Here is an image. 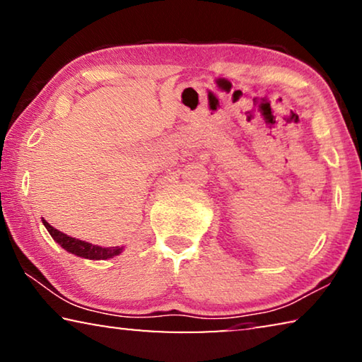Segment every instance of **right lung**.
Segmentation results:
<instances>
[{"instance_id":"obj_1","label":"right lung","mask_w":362,"mask_h":362,"mask_svg":"<svg viewBox=\"0 0 362 362\" xmlns=\"http://www.w3.org/2000/svg\"><path fill=\"white\" fill-rule=\"evenodd\" d=\"M42 225L46 226V230L49 231V235L52 236V240L59 243V246H62L66 252H70L73 255L83 257V259H89V260H107V259H113V257L119 255L122 250H124V246H116V247H102L97 246V244H90L81 240H76V238H71L65 233L59 231L57 228L49 225L46 220H42Z\"/></svg>"}]
</instances>
